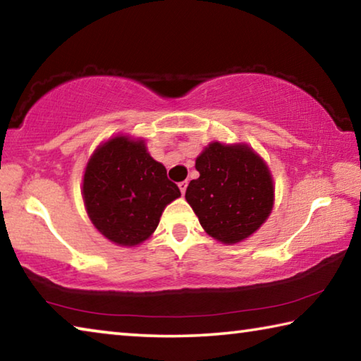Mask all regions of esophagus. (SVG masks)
<instances>
[{"label": "esophagus", "mask_w": 361, "mask_h": 361, "mask_svg": "<svg viewBox=\"0 0 361 361\" xmlns=\"http://www.w3.org/2000/svg\"><path fill=\"white\" fill-rule=\"evenodd\" d=\"M178 188H180L181 194L185 195V192H186V188H188V181H181V183H178Z\"/></svg>", "instance_id": "34e87169"}]
</instances>
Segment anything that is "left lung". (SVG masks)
Returning <instances> with one entry per match:
<instances>
[{"mask_svg": "<svg viewBox=\"0 0 361 361\" xmlns=\"http://www.w3.org/2000/svg\"><path fill=\"white\" fill-rule=\"evenodd\" d=\"M199 178L189 183L186 200L204 231L234 245L266 223L274 207V180L258 152L247 143L212 142L195 157Z\"/></svg>", "mask_w": 361, "mask_h": 361, "instance_id": "1", "label": "left lung"}]
</instances>
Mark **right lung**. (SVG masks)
Returning a JSON list of instances; mask_svg holds the SVG:
<instances>
[{"mask_svg": "<svg viewBox=\"0 0 361 361\" xmlns=\"http://www.w3.org/2000/svg\"><path fill=\"white\" fill-rule=\"evenodd\" d=\"M181 195L154 161L143 138L111 137L90 156L82 176V200L95 229L121 247L148 240L166 207Z\"/></svg>", "mask_w": 361, "mask_h": 361, "instance_id": "add662e5", "label": "right lung"}]
</instances>
